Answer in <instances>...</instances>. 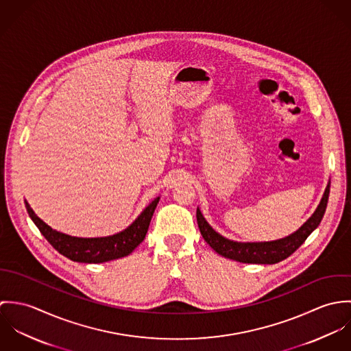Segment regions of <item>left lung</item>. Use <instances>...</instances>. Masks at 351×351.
Segmentation results:
<instances>
[{"mask_svg": "<svg viewBox=\"0 0 351 351\" xmlns=\"http://www.w3.org/2000/svg\"><path fill=\"white\" fill-rule=\"evenodd\" d=\"M330 185L331 181H328L323 197L319 202L315 212L311 215V217L301 226L298 231L293 234L270 242H238L231 241L223 235H220L217 231H215L210 224L205 220L200 209L197 208L196 216H197V224L200 228L201 235L204 241L224 258H230L237 262L242 263H259V265H273L277 262H281L287 259L289 255H292L295 251L300 247L305 242V239L317 228L320 224L330 195Z\"/></svg>", "mask_w": 351, "mask_h": 351, "instance_id": "left-lung-1", "label": "left lung"}]
</instances>
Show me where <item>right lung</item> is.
<instances>
[{
  "mask_svg": "<svg viewBox=\"0 0 351 351\" xmlns=\"http://www.w3.org/2000/svg\"><path fill=\"white\" fill-rule=\"evenodd\" d=\"M160 197H156L142 210V213L123 231L100 238H78L59 232L46 224L25 202L27 212L51 246L74 262L102 263L130 255L146 238L151 217Z\"/></svg>",
  "mask_w": 351,
  "mask_h": 351,
  "instance_id": "obj_1",
  "label": "right lung"
}]
</instances>
